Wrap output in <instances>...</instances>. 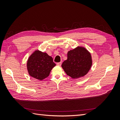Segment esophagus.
I'll use <instances>...</instances> for the list:
<instances>
[{
  "label": "esophagus",
  "mask_w": 120,
  "mask_h": 120,
  "mask_svg": "<svg viewBox=\"0 0 120 120\" xmlns=\"http://www.w3.org/2000/svg\"><path fill=\"white\" fill-rule=\"evenodd\" d=\"M61 62H60V63H56V64L57 65H58V66H60L61 65Z\"/></svg>",
  "instance_id": "34e87169"
}]
</instances>
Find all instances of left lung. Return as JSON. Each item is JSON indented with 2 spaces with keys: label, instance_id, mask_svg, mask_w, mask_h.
<instances>
[{
  "label": "left lung",
  "instance_id": "obj_1",
  "mask_svg": "<svg viewBox=\"0 0 120 120\" xmlns=\"http://www.w3.org/2000/svg\"><path fill=\"white\" fill-rule=\"evenodd\" d=\"M92 64L90 53L85 48L77 47L68 52V59L61 67L68 75L78 79L88 73Z\"/></svg>",
  "mask_w": 120,
  "mask_h": 120
}]
</instances>
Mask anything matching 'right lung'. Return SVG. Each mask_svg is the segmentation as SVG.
Returning a JSON list of instances; mask_svg holds the SVG:
<instances>
[{
    "mask_svg": "<svg viewBox=\"0 0 120 120\" xmlns=\"http://www.w3.org/2000/svg\"><path fill=\"white\" fill-rule=\"evenodd\" d=\"M56 65L52 57L45 52L36 50L29 57L27 68L31 77L41 81L49 77L50 71Z\"/></svg>",
    "mask_w": 120,
    "mask_h": 120,
    "instance_id": "right-lung-1",
    "label": "right lung"
}]
</instances>
